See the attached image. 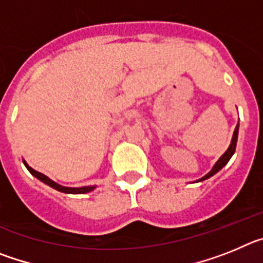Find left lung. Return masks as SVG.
I'll return each mask as SVG.
<instances>
[{"instance_id": "left-lung-1", "label": "left lung", "mask_w": 263, "mask_h": 263, "mask_svg": "<svg viewBox=\"0 0 263 263\" xmlns=\"http://www.w3.org/2000/svg\"><path fill=\"white\" fill-rule=\"evenodd\" d=\"M237 138H238V124H237L236 129H234V133H233V137H232V141H231V145H229V147H228L227 152L224 153V154L221 155V157L218 158V160L216 162L215 164H213L212 170H211L210 173L206 174V175H204L203 178L197 179V182H203V180H206V179H210L211 176H213L215 174H217L220 170L222 168V167L225 166V164L229 162V159L232 158V155L234 154V152H236V146H237Z\"/></svg>"}]
</instances>
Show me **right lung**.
<instances>
[{"label":"right lung","instance_id":"right-lung-1","mask_svg":"<svg viewBox=\"0 0 263 263\" xmlns=\"http://www.w3.org/2000/svg\"><path fill=\"white\" fill-rule=\"evenodd\" d=\"M23 164L26 166V168L29 170L30 174H31L32 176H35V178L39 179L41 182H43L45 184L50 185L51 188L57 190V191L63 192V194H76V195L87 194V192L93 191L95 188H96V185H85V187H64V185H60V184H58L57 182H53L52 179H50L48 176H46L45 174L38 173V171H35L34 168H31V167H30L29 164L26 163V160H25V159H23Z\"/></svg>","mask_w":263,"mask_h":263}]
</instances>
